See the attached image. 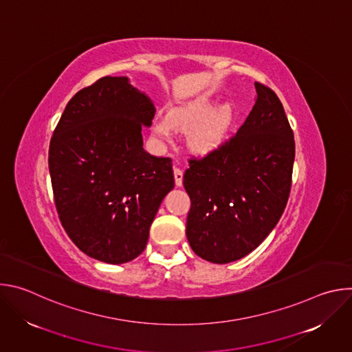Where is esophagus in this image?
<instances>
[{
  "label": "esophagus",
  "mask_w": 352,
  "mask_h": 352,
  "mask_svg": "<svg viewBox=\"0 0 352 352\" xmlns=\"http://www.w3.org/2000/svg\"><path fill=\"white\" fill-rule=\"evenodd\" d=\"M174 178H175V185H177V186H182V178H184L182 170L174 168Z\"/></svg>",
  "instance_id": "esophagus-1"
}]
</instances>
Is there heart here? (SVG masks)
I'll list each match as a JSON object with an SVG mask.
<instances>
[{"label":"heart","instance_id":"1","mask_svg":"<svg viewBox=\"0 0 352 352\" xmlns=\"http://www.w3.org/2000/svg\"><path fill=\"white\" fill-rule=\"evenodd\" d=\"M235 120L231 104L220 107L217 100L200 98L178 107L168 118H159L153 124L155 135L162 140H171L174 131L190 132L188 144L193 153L209 156L224 144Z\"/></svg>","mask_w":352,"mask_h":352}]
</instances>
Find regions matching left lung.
<instances>
[{
    "label": "left lung",
    "mask_w": 352,
    "mask_h": 352,
    "mask_svg": "<svg viewBox=\"0 0 352 352\" xmlns=\"http://www.w3.org/2000/svg\"><path fill=\"white\" fill-rule=\"evenodd\" d=\"M252 111L217 152L189 160L186 238L212 263L256 249L278 223L289 196L295 142L277 94L256 82Z\"/></svg>",
    "instance_id": "left-lung-1"
}]
</instances>
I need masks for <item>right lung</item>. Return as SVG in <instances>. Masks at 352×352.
Returning a JSON list of instances; mask_svg holds the SVG:
<instances>
[{
	"mask_svg": "<svg viewBox=\"0 0 352 352\" xmlns=\"http://www.w3.org/2000/svg\"><path fill=\"white\" fill-rule=\"evenodd\" d=\"M156 109L126 76H104L67 104L48 150L56 208L72 242L110 265L138 258L164 196L173 163L144 152L142 126Z\"/></svg>",
	"mask_w": 352,
	"mask_h": 352,
	"instance_id": "right-lung-1",
	"label": "right lung"
}]
</instances>
